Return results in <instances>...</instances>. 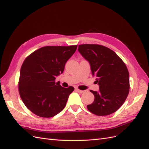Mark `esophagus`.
<instances>
[{
    "label": "esophagus",
    "instance_id": "obj_1",
    "mask_svg": "<svg viewBox=\"0 0 149 149\" xmlns=\"http://www.w3.org/2000/svg\"><path fill=\"white\" fill-rule=\"evenodd\" d=\"M75 90H76V91H77V92H79V93H82L84 92V91H83V90H79V89H78V88H76Z\"/></svg>",
    "mask_w": 149,
    "mask_h": 149
}]
</instances>
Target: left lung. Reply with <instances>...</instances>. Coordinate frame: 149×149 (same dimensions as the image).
<instances>
[{
  "instance_id": "left-lung-1",
  "label": "left lung",
  "mask_w": 149,
  "mask_h": 149,
  "mask_svg": "<svg viewBox=\"0 0 149 149\" xmlns=\"http://www.w3.org/2000/svg\"><path fill=\"white\" fill-rule=\"evenodd\" d=\"M78 50L89 63L92 76L96 77L99 86L98 92L90 90L95 99L87 109L97 116L114 113L129 93L130 77L125 64L114 51L102 45L83 44Z\"/></svg>"
}]
</instances>
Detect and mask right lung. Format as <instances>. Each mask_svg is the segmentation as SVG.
I'll return each mask as SVG.
<instances>
[{"label": "right lung", "mask_w": 149, "mask_h": 149, "mask_svg": "<svg viewBox=\"0 0 149 149\" xmlns=\"http://www.w3.org/2000/svg\"><path fill=\"white\" fill-rule=\"evenodd\" d=\"M77 45L46 46L28 56L21 68L19 92L23 103L38 116L51 118L63 110L72 86L55 82Z\"/></svg>", "instance_id": "right-lung-1"}]
</instances>
